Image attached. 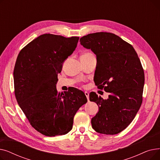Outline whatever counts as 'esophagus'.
I'll list each match as a JSON object with an SVG mask.
<instances>
[{
    "label": "esophagus",
    "instance_id": "34e87169",
    "mask_svg": "<svg viewBox=\"0 0 160 160\" xmlns=\"http://www.w3.org/2000/svg\"><path fill=\"white\" fill-rule=\"evenodd\" d=\"M85 95H86V97H87V98H88V100L89 101V93H88V92L86 91V92H85Z\"/></svg>",
    "mask_w": 160,
    "mask_h": 160
}]
</instances>
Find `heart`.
<instances>
[{
	"instance_id": "b5f03b06",
	"label": "heart",
	"mask_w": 160,
	"mask_h": 160,
	"mask_svg": "<svg viewBox=\"0 0 160 160\" xmlns=\"http://www.w3.org/2000/svg\"><path fill=\"white\" fill-rule=\"evenodd\" d=\"M92 54L91 52H85L84 54H83L82 57H86V56H92Z\"/></svg>"
}]
</instances>
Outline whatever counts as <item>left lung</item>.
I'll return each instance as SVG.
<instances>
[{
  "mask_svg": "<svg viewBox=\"0 0 160 160\" xmlns=\"http://www.w3.org/2000/svg\"><path fill=\"white\" fill-rule=\"evenodd\" d=\"M80 42L97 56L95 85L110 93L107 99L90 93V101L99 109L91 119L92 127L106 135L119 133L132 122L142 103L145 75L139 58L130 44L112 33H89Z\"/></svg>",
  "mask_w": 160,
  "mask_h": 160,
  "instance_id": "1",
  "label": "left lung"
}]
</instances>
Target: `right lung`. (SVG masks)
<instances>
[{
    "mask_svg": "<svg viewBox=\"0 0 160 160\" xmlns=\"http://www.w3.org/2000/svg\"><path fill=\"white\" fill-rule=\"evenodd\" d=\"M79 37L45 33L20 51L13 71L15 95L30 124L43 135H65L72 130L74 116L88 102L81 90L58 93V74L77 46Z\"/></svg>",
    "mask_w": 160,
    "mask_h": 160,
    "instance_id": "1",
    "label": "right lung"
}]
</instances>
